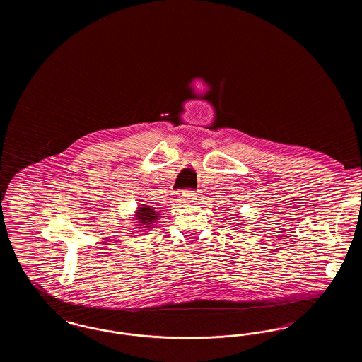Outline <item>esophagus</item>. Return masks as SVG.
<instances>
[{"mask_svg": "<svg viewBox=\"0 0 362 362\" xmlns=\"http://www.w3.org/2000/svg\"><path fill=\"white\" fill-rule=\"evenodd\" d=\"M198 199V194L194 191H185L183 192V201L185 204H194Z\"/></svg>", "mask_w": 362, "mask_h": 362, "instance_id": "obj_1", "label": "esophagus"}]
</instances>
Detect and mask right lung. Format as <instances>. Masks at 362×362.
Masks as SVG:
<instances>
[{"instance_id":"right-lung-1","label":"right lung","mask_w":362,"mask_h":362,"mask_svg":"<svg viewBox=\"0 0 362 362\" xmlns=\"http://www.w3.org/2000/svg\"><path fill=\"white\" fill-rule=\"evenodd\" d=\"M158 217H160V214L155 211V209L141 204V206L138 207L137 214H136V220L138 221L137 228H141V229L142 228H152L156 221L158 220Z\"/></svg>"}]
</instances>
